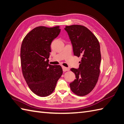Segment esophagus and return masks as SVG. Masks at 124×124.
<instances>
[{
    "instance_id": "obj_1",
    "label": "esophagus",
    "mask_w": 124,
    "mask_h": 124,
    "mask_svg": "<svg viewBox=\"0 0 124 124\" xmlns=\"http://www.w3.org/2000/svg\"><path fill=\"white\" fill-rule=\"evenodd\" d=\"M62 69L63 72H66V71H67V70H70L69 68L65 67H64V66H62Z\"/></svg>"
}]
</instances>
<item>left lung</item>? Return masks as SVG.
<instances>
[{"label":"left lung","instance_id":"left-lung-1","mask_svg":"<svg viewBox=\"0 0 124 124\" xmlns=\"http://www.w3.org/2000/svg\"><path fill=\"white\" fill-rule=\"evenodd\" d=\"M65 30L71 41L74 55L81 57L79 67L70 69L76 79L70 86L75 94L83 96L92 92L97 82L101 61L100 45L96 37L85 26L72 25L66 26Z\"/></svg>","mask_w":124,"mask_h":124}]
</instances>
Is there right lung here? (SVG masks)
<instances>
[{
	"instance_id": "right-lung-1",
	"label": "right lung",
	"mask_w": 124,
	"mask_h": 124,
	"mask_svg": "<svg viewBox=\"0 0 124 124\" xmlns=\"http://www.w3.org/2000/svg\"><path fill=\"white\" fill-rule=\"evenodd\" d=\"M60 30L59 26L37 27L25 36L22 43L20 57L22 74L30 90L39 96L52 94L62 74L60 65L48 64L50 45Z\"/></svg>"
}]
</instances>
